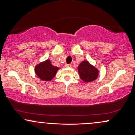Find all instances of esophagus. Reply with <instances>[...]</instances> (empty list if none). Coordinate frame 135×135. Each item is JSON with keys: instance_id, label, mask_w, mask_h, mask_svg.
Instances as JSON below:
<instances>
[{"instance_id": "esophagus-1", "label": "esophagus", "mask_w": 135, "mask_h": 135, "mask_svg": "<svg viewBox=\"0 0 135 135\" xmlns=\"http://www.w3.org/2000/svg\"><path fill=\"white\" fill-rule=\"evenodd\" d=\"M65 66H66V67L70 68V67H71V66H72V65H71V64H66Z\"/></svg>"}]
</instances>
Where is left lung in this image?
Returning <instances> with one entry per match:
<instances>
[{
	"instance_id": "obj_1",
	"label": "left lung",
	"mask_w": 135,
	"mask_h": 135,
	"mask_svg": "<svg viewBox=\"0 0 135 135\" xmlns=\"http://www.w3.org/2000/svg\"><path fill=\"white\" fill-rule=\"evenodd\" d=\"M79 77L84 83H91L98 78L99 69L87 60H83L77 67Z\"/></svg>"
}]
</instances>
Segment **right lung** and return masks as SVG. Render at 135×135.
Here are the masks:
<instances>
[{"instance_id": "right-lung-1", "label": "right lung", "mask_w": 135, "mask_h": 135, "mask_svg": "<svg viewBox=\"0 0 135 135\" xmlns=\"http://www.w3.org/2000/svg\"><path fill=\"white\" fill-rule=\"evenodd\" d=\"M60 68L52 65L50 60H46L38 63L35 66L34 71L35 74L41 80L49 82L56 75Z\"/></svg>"}]
</instances>
